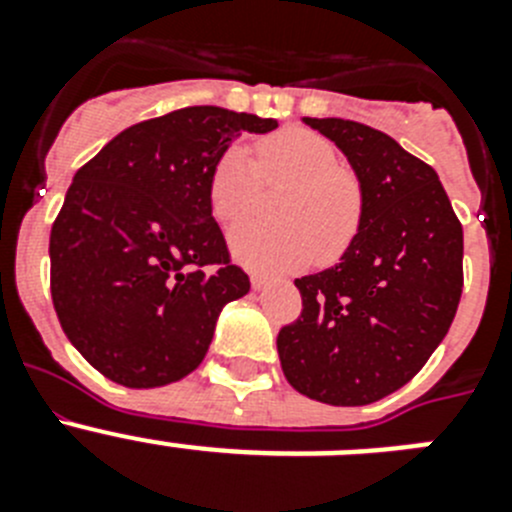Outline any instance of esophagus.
Masks as SVG:
<instances>
[{"label": "esophagus", "instance_id": "1", "mask_svg": "<svg viewBox=\"0 0 512 512\" xmlns=\"http://www.w3.org/2000/svg\"><path fill=\"white\" fill-rule=\"evenodd\" d=\"M266 284H269V277H264V274H251V287L253 289H264Z\"/></svg>", "mask_w": 512, "mask_h": 512}]
</instances>
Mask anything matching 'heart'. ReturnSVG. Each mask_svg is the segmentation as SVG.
Here are the masks:
<instances>
[{
    "mask_svg": "<svg viewBox=\"0 0 512 512\" xmlns=\"http://www.w3.org/2000/svg\"><path fill=\"white\" fill-rule=\"evenodd\" d=\"M261 182L292 184L277 205L282 223L243 225L230 235V251L253 271H292L336 264L359 233L364 194L354 174L323 135L289 128L256 146V164L243 146L217 158L210 174L212 215L238 225L259 210Z\"/></svg>",
    "mask_w": 512,
    "mask_h": 512,
    "instance_id": "b5f03b06",
    "label": "heart"
}]
</instances>
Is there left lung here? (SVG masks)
Returning a JSON list of instances; mask_svg holds the SVG:
<instances>
[{"label": "left lung", "mask_w": 512, "mask_h": 512, "mask_svg": "<svg viewBox=\"0 0 512 512\" xmlns=\"http://www.w3.org/2000/svg\"><path fill=\"white\" fill-rule=\"evenodd\" d=\"M359 176V233L330 269L295 279L302 312L279 330L287 382L328 405H369L400 390L449 333L464 287V230L438 174L354 120L305 117Z\"/></svg>", "instance_id": "obj_1"}]
</instances>
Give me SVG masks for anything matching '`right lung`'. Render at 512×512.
Here are the masks:
<instances>
[{
    "instance_id": "add662e5",
    "label": "right lung",
    "mask_w": 512,
    "mask_h": 512,
    "mask_svg": "<svg viewBox=\"0 0 512 512\" xmlns=\"http://www.w3.org/2000/svg\"><path fill=\"white\" fill-rule=\"evenodd\" d=\"M277 125L184 107L122 130L76 171L51 230V297L104 377L151 390L202 364L220 310L251 289L212 217L210 174L238 135Z\"/></svg>"
}]
</instances>
